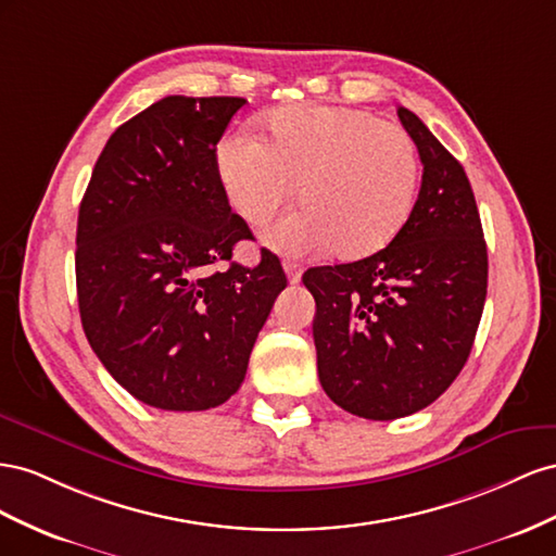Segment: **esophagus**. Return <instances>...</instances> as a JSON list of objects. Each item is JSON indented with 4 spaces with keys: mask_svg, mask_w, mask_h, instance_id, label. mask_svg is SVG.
<instances>
[{
    "mask_svg": "<svg viewBox=\"0 0 556 556\" xmlns=\"http://www.w3.org/2000/svg\"><path fill=\"white\" fill-rule=\"evenodd\" d=\"M283 273H287V277H289L291 283H298L300 277H303V267H300V265L293 263V261H283Z\"/></svg>",
    "mask_w": 556,
    "mask_h": 556,
    "instance_id": "1",
    "label": "esophagus"
}]
</instances>
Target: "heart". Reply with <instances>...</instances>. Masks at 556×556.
Instances as JSON below:
<instances>
[{
  "instance_id": "1",
  "label": "heart",
  "mask_w": 556,
  "mask_h": 556,
  "mask_svg": "<svg viewBox=\"0 0 556 556\" xmlns=\"http://www.w3.org/2000/svg\"><path fill=\"white\" fill-rule=\"evenodd\" d=\"M216 172L251 226L273 220L300 186L305 210L265 232L269 247L363 258L391 244L409 220L419 153L407 130L370 111L298 104L265 118V139L249 132L220 139Z\"/></svg>"
}]
</instances>
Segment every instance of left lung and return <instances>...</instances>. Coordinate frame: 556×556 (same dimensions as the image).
Listing matches in <instances>:
<instances>
[{"mask_svg": "<svg viewBox=\"0 0 556 556\" xmlns=\"http://www.w3.org/2000/svg\"><path fill=\"white\" fill-rule=\"evenodd\" d=\"M424 174L405 228L382 251L312 267L316 368L328 399L391 421L431 405L470 356L486 298V244L462 163L399 106Z\"/></svg>", "mask_w": 556, "mask_h": 556, "instance_id": "obj_1", "label": "left lung"}]
</instances>
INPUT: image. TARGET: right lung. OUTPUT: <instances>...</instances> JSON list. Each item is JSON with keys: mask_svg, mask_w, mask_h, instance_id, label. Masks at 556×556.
<instances>
[{"mask_svg": "<svg viewBox=\"0 0 556 556\" xmlns=\"http://www.w3.org/2000/svg\"><path fill=\"white\" fill-rule=\"evenodd\" d=\"M242 98L169 94L109 137L78 210L76 293L86 338L137 401L200 412L240 389L281 263H230L253 240L232 214L216 144ZM226 260L229 267L214 270Z\"/></svg>", "mask_w": 556, "mask_h": 556, "instance_id": "right-lung-1", "label": "right lung"}]
</instances>
